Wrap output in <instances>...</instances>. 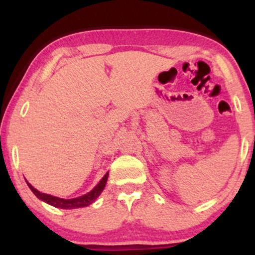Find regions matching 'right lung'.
Masks as SVG:
<instances>
[{"label":"right lung","instance_id":"1","mask_svg":"<svg viewBox=\"0 0 255 255\" xmlns=\"http://www.w3.org/2000/svg\"><path fill=\"white\" fill-rule=\"evenodd\" d=\"M107 180H108V172L104 175V177L102 178L101 182H99L97 186L92 189V191L87 193V194L83 195V197H79L75 199H61V198L52 197V195L45 194V193L38 192L36 188H33V187L27 182V181H26V182H27L31 191L33 192V194L36 195L38 199H40V200L45 201L46 204L57 207V209H78V207H85L92 204L93 201L99 197V194L103 192L105 183H107Z\"/></svg>","mask_w":255,"mask_h":255}]
</instances>
